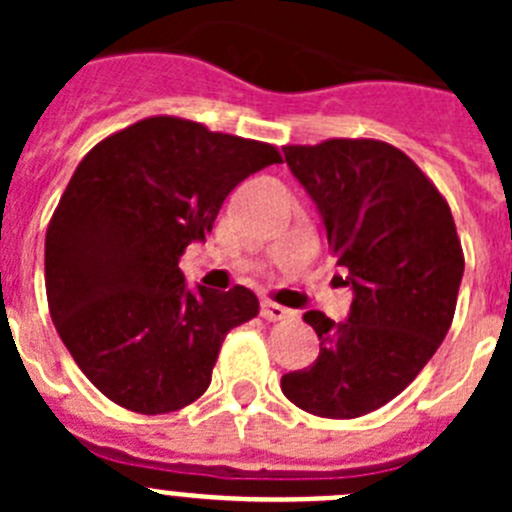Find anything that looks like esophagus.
I'll use <instances>...</instances> for the list:
<instances>
[{
  "instance_id": "esophagus-1",
  "label": "esophagus",
  "mask_w": 512,
  "mask_h": 512,
  "mask_svg": "<svg viewBox=\"0 0 512 512\" xmlns=\"http://www.w3.org/2000/svg\"><path fill=\"white\" fill-rule=\"evenodd\" d=\"M292 315H295V312L277 305V302H271V300L261 302V318L264 320H284V318H292Z\"/></svg>"
}]
</instances>
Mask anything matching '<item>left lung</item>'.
Masks as SVG:
<instances>
[{
    "label": "left lung",
    "instance_id": "left-lung-1",
    "mask_svg": "<svg viewBox=\"0 0 512 512\" xmlns=\"http://www.w3.org/2000/svg\"><path fill=\"white\" fill-rule=\"evenodd\" d=\"M284 158L318 205L354 302L343 323L305 312L320 354L284 374L282 392L305 413L359 418L400 395L449 333L464 274L454 217L413 158L384 140L284 146Z\"/></svg>",
    "mask_w": 512,
    "mask_h": 512
}]
</instances>
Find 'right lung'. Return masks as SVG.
<instances>
[{"mask_svg": "<svg viewBox=\"0 0 512 512\" xmlns=\"http://www.w3.org/2000/svg\"><path fill=\"white\" fill-rule=\"evenodd\" d=\"M269 143L146 117L81 158L45 233V295L63 346L120 408L161 415L210 387L228 330L259 315L251 289L184 287V248L225 197L279 164Z\"/></svg>", "mask_w": 512, "mask_h": 512, "instance_id": "obj_1", "label": "right lung"}]
</instances>
